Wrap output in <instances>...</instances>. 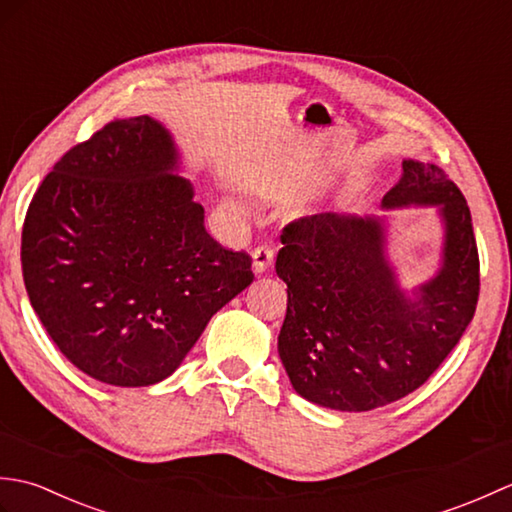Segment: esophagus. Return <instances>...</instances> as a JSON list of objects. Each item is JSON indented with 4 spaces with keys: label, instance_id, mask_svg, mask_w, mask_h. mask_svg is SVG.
Here are the masks:
<instances>
[{
    "label": "esophagus",
    "instance_id": "obj_1",
    "mask_svg": "<svg viewBox=\"0 0 512 512\" xmlns=\"http://www.w3.org/2000/svg\"><path fill=\"white\" fill-rule=\"evenodd\" d=\"M273 255L275 253L270 246H257L253 250V273H257V275L266 273V270L273 266Z\"/></svg>",
    "mask_w": 512,
    "mask_h": 512
}]
</instances>
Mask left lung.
Listing matches in <instances>:
<instances>
[{"label": "left lung", "mask_w": 512, "mask_h": 512, "mask_svg": "<svg viewBox=\"0 0 512 512\" xmlns=\"http://www.w3.org/2000/svg\"><path fill=\"white\" fill-rule=\"evenodd\" d=\"M436 206L440 268L409 295L387 257V220L319 213L281 233L275 270L288 286L279 358L301 398L336 411H372L418 389L471 323L480 257L471 211L440 167L402 160L383 209Z\"/></svg>", "instance_id": "8db88e82"}]
</instances>
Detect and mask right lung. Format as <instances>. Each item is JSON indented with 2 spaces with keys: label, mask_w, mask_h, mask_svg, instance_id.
Instances as JSON below:
<instances>
[{
  "label": "right lung",
  "mask_w": 512,
  "mask_h": 512,
  "mask_svg": "<svg viewBox=\"0 0 512 512\" xmlns=\"http://www.w3.org/2000/svg\"><path fill=\"white\" fill-rule=\"evenodd\" d=\"M180 151L151 116L107 123L43 178L21 231L24 284L68 361L101 383L171 376L253 281L206 233Z\"/></svg>",
  "instance_id": "add662e5"
}]
</instances>
